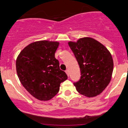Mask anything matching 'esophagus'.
Instances as JSON below:
<instances>
[{
	"mask_svg": "<svg viewBox=\"0 0 128 128\" xmlns=\"http://www.w3.org/2000/svg\"><path fill=\"white\" fill-rule=\"evenodd\" d=\"M66 73L67 76H69V72H68V70H66Z\"/></svg>",
	"mask_w": 128,
	"mask_h": 128,
	"instance_id": "obj_1",
	"label": "esophagus"
}]
</instances>
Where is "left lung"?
I'll return each mask as SVG.
<instances>
[{
    "label": "left lung",
    "mask_w": 128,
    "mask_h": 128,
    "mask_svg": "<svg viewBox=\"0 0 128 128\" xmlns=\"http://www.w3.org/2000/svg\"><path fill=\"white\" fill-rule=\"evenodd\" d=\"M68 46L79 64L81 78L75 82L76 90L88 98L98 96L111 80L114 61L108 49L90 37L69 41Z\"/></svg>",
    "instance_id": "1"
}]
</instances>
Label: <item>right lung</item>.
<instances>
[{
    "mask_svg": "<svg viewBox=\"0 0 128 128\" xmlns=\"http://www.w3.org/2000/svg\"><path fill=\"white\" fill-rule=\"evenodd\" d=\"M59 45V42L47 40L34 42L17 57L16 72L21 84L39 100H51L60 90V84L67 79L54 57Z\"/></svg>",
    "mask_w": 128,
    "mask_h": 128,
    "instance_id": "right-lung-1",
    "label": "right lung"
}]
</instances>
